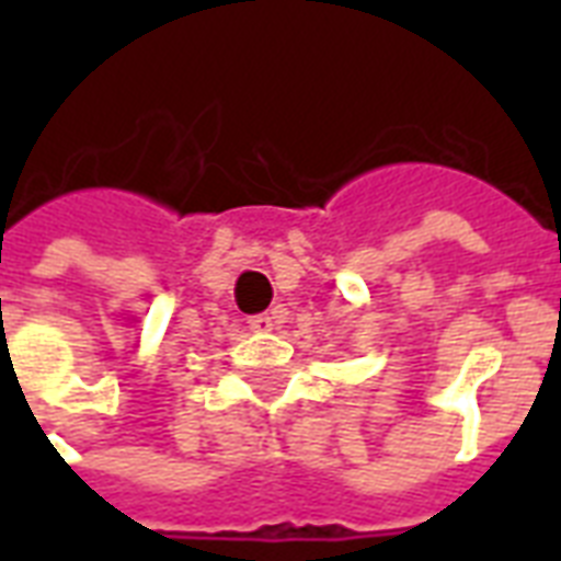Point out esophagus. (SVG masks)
<instances>
[{
  "mask_svg": "<svg viewBox=\"0 0 561 561\" xmlns=\"http://www.w3.org/2000/svg\"><path fill=\"white\" fill-rule=\"evenodd\" d=\"M247 323H250V329H253V332H271L273 317L271 314H253L250 320H247Z\"/></svg>",
  "mask_w": 561,
  "mask_h": 561,
  "instance_id": "esophagus-1",
  "label": "esophagus"
}]
</instances>
